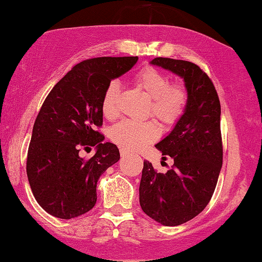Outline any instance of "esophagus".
<instances>
[{"instance_id":"1","label":"esophagus","mask_w":262,"mask_h":262,"mask_svg":"<svg viewBox=\"0 0 262 262\" xmlns=\"http://www.w3.org/2000/svg\"><path fill=\"white\" fill-rule=\"evenodd\" d=\"M129 155V151H127L125 149H121V156L122 157H125Z\"/></svg>"}]
</instances>
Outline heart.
<instances>
[{"instance_id": "1", "label": "heart", "mask_w": 262, "mask_h": 262, "mask_svg": "<svg viewBox=\"0 0 262 262\" xmlns=\"http://www.w3.org/2000/svg\"><path fill=\"white\" fill-rule=\"evenodd\" d=\"M137 86L150 99L147 113L159 119L163 124H174L182 117L189 101L188 88L183 83H171L169 75L161 69L146 66L134 75ZM121 88L117 80L107 84L101 100L103 116L115 119L118 116V97ZM110 137L123 149L128 151L139 150L159 137V128L152 121L135 122L122 121L111 129Z\"/></svg>"}]
</instances>
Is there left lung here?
Listing matches in <instances>:
<instances>
[{
	"label": "left lung",
	"instance_id": "8db88e82",
	"mask_svg": "<svg viewBox=\"0 0 262 262\" xmlns=\"http://www.w3.org/2000/svg\"><path fill=\"white\" fill-rule=\"evenodd\" d=\"M151 63L184 78L189 101L174 129L156 145L173 166L157 173L144 161L140 206L161 225L179 226L199 215L215 191L223 161L221 103L212 80L195 63L163 57Z\"/></svg>",
	"mask_w": 262,
	"mask_h": 262
}]
</instances>
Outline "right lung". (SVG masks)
Listing matches in <instances>:
<instances>
[{
	"label": "right lung",
	"mask_w": 262,
	"mask_h": 262,
	"mask_svg": "<svg viewBox=\"0 0 262 262\" xmlns=\"http://www.w3.org/2000/svg\"><path fill=\"white\" fill-rule=\"evenodd\" d=\"M138 57H96L78 63L41 106L28 149L27 174L37 204L50 215L71 220L96 204L100 176L119 160L115 144L103 143L101 100L107 84L128 72ZM96 146L90 159L81 148Z\"/></svg>",
	"instance_id": "1"
}]
</instances>
